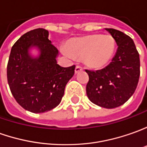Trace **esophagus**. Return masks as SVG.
Masks as SVG:
<instances>
[{
	"instance_id": "esophagus-1",
	"label": "esophagus",
	"mask_w": 147,
	"mask_h": 147,
	"mask_svg": "<svg viewBox=\"0 0 147 147\" xmlns=\"http://www.w3.org/2000/svg\"><path fill=\"white\" fill-rule=\"evenodd\" d=\"M83 70V67H80V66H79V65H77L76 67V69H75V71H76V73H78V72H80V71H82Z\"/></svg>"
}]
</instances>
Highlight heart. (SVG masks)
Masks as SVG:
<instances>
[{"label": "heart", "instance_id": "obj_1", "mask_svg": "<svg viewBox=\"0 0 147 147\" xmlns=\"http://www.w3.org/2000/svg\"><path fill=\"white\" fill-rule=\"evenodd\" d=\"M64 54L71 58H84L92 67H101L108 63L115 50V40L109 35H93L72 40Z\"/></svg>", "mask_w": 147, "mask_h": 147}]
</instances>
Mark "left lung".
<instances>
[{"label":"left lung","instance_id":"left-lung-1","mask_svg":"<svg viewBox=\"0 0 147 147\" xmlns=\"http://www.w3.org/2000/svg\"><path fill=\"white\" fill-rule=\"evenodd\" d=\"M106 30L115 40L117 50L106 67L85 70L89 78L86 94L93 103L111 109L125 103L135 92L140 76V58L132 38L113 28Z\"/></svg>","mask_w":147,"mask_h":147}]
</instances>
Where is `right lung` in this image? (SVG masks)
<instances>
[{
	"mask_svg": "<svg viewBox=\"0 0 147 147\" xmlns=\"http://www.w3.org/2000/svg\"><path fill=\"white\" fill-rule=\"evenodd\" d=\"M43 28L23 35L11 49L7 65V80L13 98L23 108L43 113L58 106L76 66L63 67L57 63L58 50L49 40ZM39 50L34 58L30 48Z\"/></svg>",
	"mask_w": 147,
	"mask_h": 147,
	"instance_id": "right-lung-1",
	"label": "right lung"
}]
</instances>
